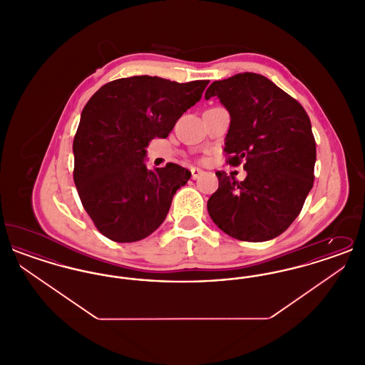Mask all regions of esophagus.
I'll use <instances>...</instances> for the list:
<instances>
[{"label": "esophagus", "mask_w": 365, "mask_h": 365, "mask_svg": "<svg viewBox=\"0 0 365 365\" xmlns=\"http://www.w3.org/2000/svg\"><path fill=\"white\" fill-rule=\"evenodd\" d=\"M202 174H204L202 170H200V168H191V178H192V179H198Z\"/></svg>", "instance_id": "1"}]
</instances>
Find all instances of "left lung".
<instances>
[{
  "label": "left lung",
  "mask_w": 365,
  "mask_h": 365,
  "mask_svg": "<svg viewBox=\"0 0 365 365\" xmlns=\"http://www.w3.org/2000/svg\"><path fill=\"white\" fill-rule=\"evenodd\" d=\"M230 113L225 152L231 165L245 161L242 182L217 171L219 189L208 201L213 223L247 242L279 237L299 215L313 186L316 142L301 104L268 78L242 72L213 82Z\"/></svg>",
  "instance_id": "left-lung-1"
}]
</instances>
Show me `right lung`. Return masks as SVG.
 I'll return each mask as SVG.
<instances>
[{
  "label": "right lung",
  "mask_w": 365,
  "mask_h": 365,
  "mask_svg": "<svg viewBox=\"0 0 365 365\" xmlns=\"http://www.w3.org/2000/svg\"><path fill=\"white\" fill-rule=\"evenodd\" d=\"M208 83L122 78L104 85L85 105L72 146L73 182L106 238L135 242L165 220L175 192L191 173L174 163L148 170L146 148L152 139L168 137Z\"/></svg>",
  "instance_id": "add662e5"
}]
</instances>
